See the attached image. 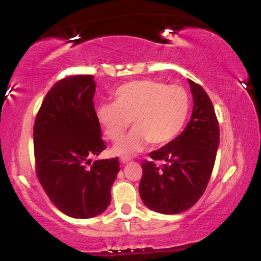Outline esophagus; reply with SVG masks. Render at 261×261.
Segmentation results:
<instances>
[{"instance_id": "esophagus-1", "label": "esophagus", "mask_w": 261, "mask_h": 261, "mask_svg": "<svg viewBox=\"0 0 261 261\" xmlns=\"http://www.w3.org/2000/svg\"><path fill=\"white\" fill-rule=\"evenodd\" d=\"M120 162L122 163V164H126L128 162H130V158H129V156H126V155H121Z\"/></svg>"}]
</instances>
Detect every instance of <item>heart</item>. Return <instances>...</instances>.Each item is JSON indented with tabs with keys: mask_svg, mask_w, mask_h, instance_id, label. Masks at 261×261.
Segmentation results:
<instances>
[{
	"mask_svg": "<svg viewBox=\"0 0 261 261\" xmlns=\"http://www.w3.org/2000/svg\"><path fill=\"white\" fill-rule=\"evenodd\" d=\"M189 109L190 98L184 88L141 80L121 85L114 94V103L98 107L97 120L113 141L124 133L130 120L134 129L114 148L119 154H130L147 142L160 147L172 141L184 127Z\"/></svg>",
	"mask_w": 261,
	"mask_h": 261,
	"instance_id": "1",
	"label": "heart"
}]
</instances>
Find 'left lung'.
<instances>
[{"mask_svg": "<svg viewBox=\"0 0 261 261\" xmlns=\"http://www.w3.org/2000/svg\"><path fill=\"white\" fill-rule=\"evenodd\" d=\"M189 84L194 96L190 122L141 164L140 197L147 208L160 214L191 208L205 191L216 159L220 127L212 99L201 85L191 80Z\"/></svg>", "mask_w": 261, "mask_h": 261, "instance_id": "8db88e82", "label": "left lung"}]
</instances>
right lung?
Here are the masks:
<instances>
[{
  "label": "right lung",
  "instance_id": "right-lung-1",
  "mask_svg": "<svg viewBox=\"0 0 261 261\" xmlns=\"http://www.w3.org/2000/svg\"><path fill=\"white\" fill-rule=\"evenodd\" d=\"M91 74L63 78L49 89L33 128L35 173L51 202L65 215L89 219L110 204L119 158L96 160L106 144L94 107Z\"/></svg>",
  "mask_w": 261,
  "mask_h": 261
}]
</instances>
